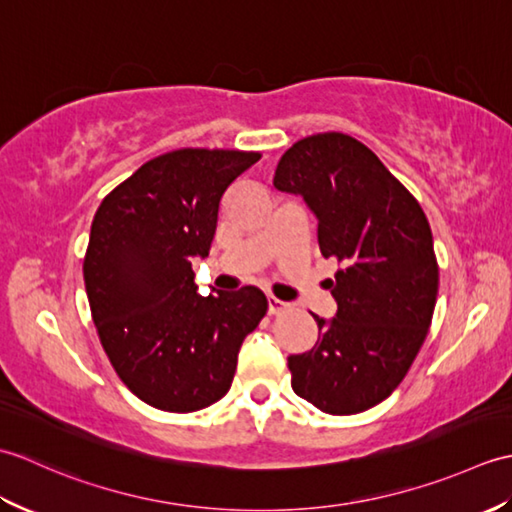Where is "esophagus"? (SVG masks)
<instances>
[{"label":"esophagus","mask_w":512,"mask_h":512,"mask_svg":"<svg viewBox=\"0 0 512 512\" xmlns=\"http://www.w3.org/2000/svg\"><path fill=\"white\" fill-rule=\"evenodd\" d=\"M290 310V303L279 301L277 297H268V314H284Z\"/></svg>","instance_id":"obj_1"}]
</instances>
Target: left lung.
Segmentation results:
<instances>
[{
    "instance_id": "8db88e82",
    "label": "left lung",
    "mask_w": 512,
    "mask_h": 512,
    "mask_svg": "<svg viewBox=\"0 0 512 512\" xmlns=\"http://www.w3.org/2000/svg\"><path fill=\"white\" fill-rule=\"evenodd\" d=\"M273 184L301 195L319 220L323 257L343 264L328 288L336 314L310 352L288 356L292 389L332 416L383 402L429 332L438 262L418 200L356 138L328 132L281 156Z\"/></svg>"
}]
</instances>
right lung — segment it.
I'll use <instances>...</instances> for the list:
<instances>
[{"mask_svg":"<svg viewBox=\"0 0 512 512\" xmlns=\"http://www.w3.org/2000/svg\"><path fill=\"white\" fill-rule=\"evenodd\" d=\"M257 151L176 149L145 162L94 215L85 292L118 378L147 405L189 413L231 389L237 354L268 310L255 286L202 297L222 195Z\"/></svg>","mask_w":512,"mask_h":512,"instance_id":"add662e5","label":"right lung"}]
</instances>
